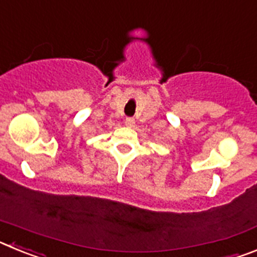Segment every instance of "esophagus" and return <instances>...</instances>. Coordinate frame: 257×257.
Listing matches in <instances>:
<instances>
[{
  "label": "esophagus",
  "mask_w": 257,
  "mask_h": 257,
  "mask_svg": "<svg viewBox=\"0 0 257 257\" xmlns=\"http://www.w3.org/2000/svg\"><path fill=\"white\" fill-rule=\"evenodd\" d=\"M124 124H126L127 127H133L134 124H135V119H134L133 117H127L126 119H124Z\"/></svg>",
  "instance_id": "1"
}]
</instances>
